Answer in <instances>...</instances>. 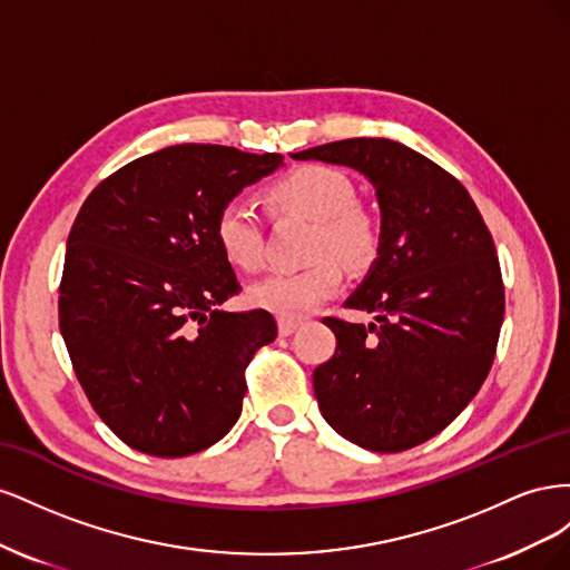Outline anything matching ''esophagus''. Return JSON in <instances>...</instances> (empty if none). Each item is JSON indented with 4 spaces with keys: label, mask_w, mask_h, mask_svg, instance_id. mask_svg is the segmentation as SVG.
Returning a JSON list of instances; mask_svg holds the SVG:
<instances>
[{
    "label": "esophagus",
    "mask_w": 570,
    "mask_h": 570,
    "mask_svg": "<svg viewBox=\"0 0 570 570\" xmlns=\"http://www.w3.org/2000/svg\"><path fill=\"white\" fill-rule=\"evenodd\" d=\"M299 325H302L299 321H287V318H281V321H278V333H281L283 337H287V335L295 333Z\"/></svg>",
    "instance_id": "obj_1"
}]
</instances>
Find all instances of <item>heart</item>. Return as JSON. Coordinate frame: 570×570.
<instances>
[{"label": "heart", "instance_id": "heart-1", "mask_svg": "<svg viewBox=\"0 0 570 570\" xmlns=\"http://www.w3.org/2000/svg\"><path fill=\"white\" fill-rule=\"evenodd\" d=\"M278 212L316 220L312 256L316 262L299 271H278L249 287V302L287 321H299L331 299L344 283V266L368 268L383 249L381 218L356 202V185L333 166L306 164L289 170L268 187ZM220 254L237 268L264 266V228L252 206L228 199L214 218Z\"/></svg>", "mask_w": 570, "mask_h": 570}]
</instances>
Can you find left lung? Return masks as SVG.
Returning <instances> with one entry per match:
<instances>
[{"instance_id":"8db88e82","label":"left lung","mask_w":570,"mask_h":570,"mask_svg":"<svg viewBox=\"0 0 570 570\" xmlns=\"http://www.w3.org/2000/svg\"><path fill=\"white\" fill-rule=\"evenodd\" d=\"M364 174L383 214V249L344 302L368 327L335 316V354L314 371L323 419L371 452L411 450L450 425L485 383L504 321L492 235L465 187L385 137L292 154Z\"/></svg>"}]
</instances>
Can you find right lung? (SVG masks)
<instances>
[{"instance_id": "1", "label": "right lung", "mask_w": 570, "mask_h": 570, "mask_svg": "<svg viewBox=\"0 0 570 570\" xmlns=\"http://www.w3.org/2000/svg\"><path fill=\"white\" fill-rule=\"evenodd\" d=\"M281 154L176 145L101 180L68 233L59 327L92 409L132 450L176 459L239 419L245 371L278 325L220 312L239 283L216 212L273 174Z\"/></svg>"}]
</instances>
